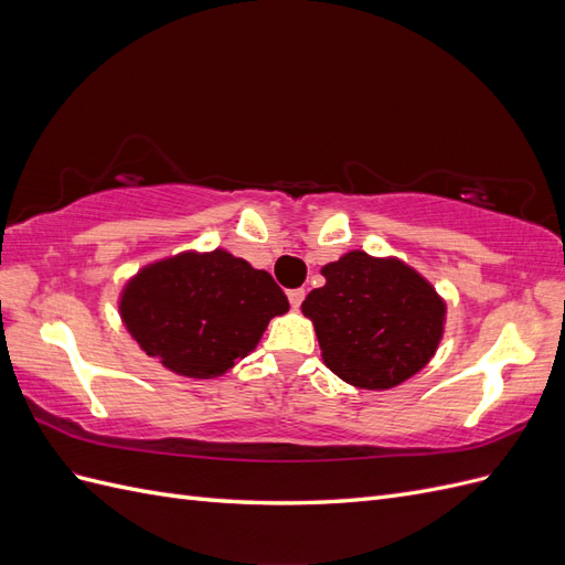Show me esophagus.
I'll use <instances>...</instances> for the list:
<instances>
[{
    "mask_svg": "<svg viewBox=\"0 0 565 565\" xmlns=\"http://www.w3.org/2000/svg\"><path fill=\"white\" fill-rule=\"evenodd\" d=\"M303 297H306L303 289H289V292H287V299H289V303H292V309H299Z\"/></svg>",
    "mask_w": 565,
    "mask_h": 565,
    "instance_id": "1",
    "label": "esophagus"
}]
</instances>
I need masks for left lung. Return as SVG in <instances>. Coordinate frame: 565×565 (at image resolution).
Here are the masks:
<instances>
[{
    "label": "left lung",
    "instance_id": "8db88e82",
    "mask_svg": "<svg viewBox=\"0 0 565 565\" xmlns=\"http://www.w3.org/2000/svg\"><path fill=\"white\" fill-rule=\"evenodd\" d=\"M322 276L301 311L337 377L358 388H393L431 361L446 301L417 270L355 249L322 266Z\"/></svg>",
    "mask_w": 565,
    "mask_h": 565
}]
</instances>
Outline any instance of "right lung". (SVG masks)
Returning <instances> with one entry per match:
<instances>
[{"mask_svg": "<svg viewBox=\"0 0 565 565\" xmlns=\"http://www.w3.org/2000/svg\"><path fill=\"white\" fill-rule=\"evenodd\" d=\"M289 301L266 270L214 249L156 262L127 282L119 313L139 347L177 374L218 377L245 358Z\"/></svg>", "mask_w": 565, "mask_h": 565, "instance_id": "obj_1", "label": "right lung"}]
</instances>
